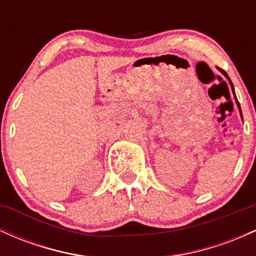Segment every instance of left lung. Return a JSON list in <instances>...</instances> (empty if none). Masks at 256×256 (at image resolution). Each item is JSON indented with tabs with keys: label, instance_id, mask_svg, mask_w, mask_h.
I'll return each instance as SVG.
<instances>
[{
	"label": "left lung",
	"instance_id": "8db88e82",
	"mask_svg": "<svg viewBox=\"0 0 256 256\" xmlns=\"http://www.w3.org/2000/svg\"><path fill=\"white\" fill-rule=\"evenodd\" d=\"M219 70H220V68H219ZM220 71H222V74H224V76H225V77L228 79V82H230V84H231V86H232V91H234V85H232V83H231V80H230V78H228V74H226V73H225L224 71H222V70H220ZM234 96H236V95H234ZM236 101H237V98H236ZM237 104H238V108H240V104H238V101H237ZM240 116H242V113H240Z\"/></svg>",
	"mask_w": 256,
	"mask_h": 256
}]
</instances>
